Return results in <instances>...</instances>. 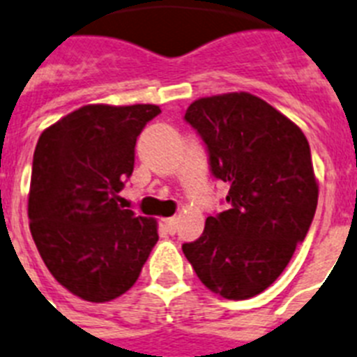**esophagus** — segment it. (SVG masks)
I'll use <instances>...</instances> for the list:
<instances>
[{
	"mask_svg": "<svg viewBox=\"0 0 357 357\" xmlns=\"http://www.w3.org/2000/svg\"><path fill=\"white\" fill-rule=\"evenodd\" d=\"M162 222H164V228L167 229V231H169V234H175V229H176V219L175 217H169V219H164L162 220Z\"/></svg>",
	"mask_w": 357,
	"mask_h": 357,
	"instance_id": "obj_1",
	"label": "esophagus"
}]
</instances>
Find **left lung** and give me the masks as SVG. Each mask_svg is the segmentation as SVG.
Returning a JSON list of instances; mask_svg holds the SVG:
<instances>
[{"label":"left lung","mask_w":357,"mask_h":357,"mask_svg":"<svg viewBox=\"0 0 357 357\" xmlns=\"http://www.w3.org/2000/svg\"><path fill=\"white\" fill-rule=\"evenodd\" d=\"M184 120L210 155L211 173L229 184V210L206 219L182 244L197 278L226 299L266 290L305 241L317 208L308 140L296 123L250 93L195 100Z\"/></svg>","instance_id":"obj_1"}]
</instances>
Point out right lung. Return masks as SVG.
Returning a JSON list of instances; mask_svg holds the SVG:
<instances>
[{"label":"right lung","instance_id":"add662e5","mask_svg":"<svg viewBox=\"0 0 357 357\" xmlns=\"http://www.w3.org/2000/svg\"><path fill=\"white\" fill-rule=\"evenodd\" d=\"M158 113L153 104L84 105L47 128L36 144L32 238L52 278L85 301L126 294L158 241L157 220L119 204L137 137Z\"/></svg>","mask_w":357,"mask_h":357}]
</instances>
